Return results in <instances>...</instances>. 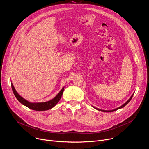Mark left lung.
Segmentation results:
<instances>
[{
	"label": "left lung",
	"mask_w": 149,
	"mask_h": 149,
	"mask_svg": "<svg viewBox=\"0 0 149 149\" xmlns=\"http://www.w3.org/2000/svg\"><path fill=\"white\" fill-rule=\"evenodd\" d=\"M134 94V93L132 95V96L130 97V98H129L128 100H127V101L124 104H123L122 105L120 106V107H118V108H116V109H113V110H101V109H98V108H96V107H94L93 105H92V106H93V107H94L95 109H96V110H98V111H102V112H113V111H116V110H118V109H121V108L124 107V106H125L127 104H128V103L130 101V100H132V97H133V96Z\"/></svg>",
	"instance_id": "1"
}]
</instances>
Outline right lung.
Wrapping results in <instances>:
<instances>
[{
    "mask_svg": "<svg viewBox=\"0 0 149 149\" xmlns=\"http://www.w3.org/2000/svg\"><path fill=\"white\" fill-rule=\"evenodd\" d=\"M11 86H12L13 93L15 96L16 97V98H17V100L21 104L26 106V107H28L30 109H32L33 110H36V111H45L53 108L60 100L62 95L63 90H64V87H63L61 89V90L58 93V94L54 98H52L49 101H45V102H32L25 100L22 97H21L16 91L12 83H11Z\"/></svg>",
    "mask_w": 149,
    "mask_h": 149,
    "instance_id": "right-lung-1",
    "label": "right lung"
}]
</instances>
